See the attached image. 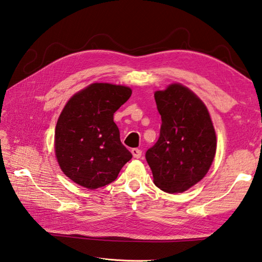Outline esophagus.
<instances>
[{
  "label": "esophagus",
  "mask_w": 262,
  "mask_h": 262,
  "mask_svg": "<svg viewBox=\"0 0 262 262\" xmlns=\"http://www.w3.org/2000/svg\"><path fill=\"white\" fill-rule=\"evenodd\" d=\"M131 152H132L133 157H135V158H137V159L140 158L141 155H142V151H141L140 149H138V148H133V149L131 150Z\"/></svg>",
  "instance_id": "34e87169"
}]
</instances>
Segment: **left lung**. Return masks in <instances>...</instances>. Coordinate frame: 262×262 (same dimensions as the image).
I'll use <instances>...</instances> for the list:
<instances>
[{
    "label": "left lung",
    "instance_id": "8db88e82",
    "mask_svg": "<svg viewBox=\"0 0 262 262\" xmlns=\"http://www.w3.org/2000/svg\"><path fill=\"white\" fill-rule=\"evenodd\" d=\"M160 136L147 150L154 183L166 193H183L204 178L216 152V136L205 104L182 84L155 93Z\"/></svg>",
    "mask_w": 262,
    "mask_h": 262
}]
</instances>
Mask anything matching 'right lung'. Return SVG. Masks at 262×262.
I'll use <instances>...</instances> for the list:
<instances>
[{
  "label": "right lung",
  "instance_id": "obj_1",
  "mask_svg": "<svg viewBox=\"0 0 262 262\" xmlns=\"http://www.w3.org/2000/svg\"><path fill=\"white\" fill-rule=\"evenodd\" d=\"M132 94L130 87L94 83L63 107L55 131V152L62 172L85 188L114 182L132 155L120 140L113 115Z\"/></svg>",
  "mask_w": 262,
  "mask_h": 262
}]
</instances>
